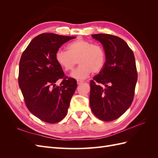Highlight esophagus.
Here are the masks:
<instances>
[{"label":"esophagus","instance_id":"1","mask_svg":"<svg viewBox=\"0 0 158 158\" xmlns=\"http://www.w3.org/2000/svg\"><path fill=\"white\" fill-rule=\"evenodd\" d=\"M83 82H84L83 80H77V84H82Z\"/></svg>","mask_w":158,"mask_h":158}]
</instances>
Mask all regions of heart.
I'll return each instance as SVG.
<instances>
[{"label": "heart", "instance_id": "obj_1", "mask_svg": "<svg viewBox=\"0 0 158 158\" xmlns=\"http://www.w3.org/2000/svg\"><path fill=\"white\" fill-rule=\"evenodd\" d=\"M67 49L57 51L55 60L66 72L73 70L78 61L79 66L71 74L74 78L84 79L92 73H99L106 63V52L99 44L79 39L69 44Z\"/></svg>", "mask_w": 158, "mask_h": 158}]
</instances>
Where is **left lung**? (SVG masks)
<instances>
[{"label":"left lung","instance_id":"left-lung-1","mask_svg":"<svg viewBox=\"0 0 158 158\" xmlns=\"http://www.w3.org/2000/svg\"><path fill=\"white\" fill-rule=\"evenodd\" d=\"M103 46L106 63L90 81L89 105L95 117L103 121L120 117L131 106L138 74L133 51L115 35H92Z\"/></svg>","mask_w":158,"mask_h":158}]
</instances>
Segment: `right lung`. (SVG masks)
<instances>
[{
    "label": "right lung",
    "instance_id": "obj_1",
    "mask_svg": "<svg viewBox=\"0 0 158 158\" xmlns=\"http://www.w3.org/2000/svg\"><path fill=\"white\" fill-rule=\"evenodd\" d=\"M75 37L45 33L33 38L19 64L18 84L28 110L40 120L56 123L65 117L77 88L74 78L64 74L55 53ZM61 80L59 87L55 84Z\"/></svg>",
    "mask_w": 158,
    "mask_h": 158
}]
</instances>
